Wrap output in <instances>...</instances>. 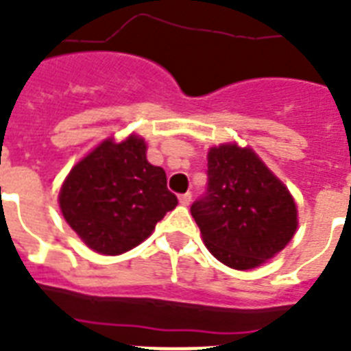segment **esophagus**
Wrapping results in <instances>:
<instances>
[{"instance_id": "34e87169", "label": "esophagus", "mask_w": 351, "mask_h": 351, "mask_svg": "<svg viewBox=\"0 0 351 351\" xmlns=\"http://www.w3.org/2000/svg\"><path fill=\"white\" fill-rule=\"evenodd\" d=\"M191 198H193L191 193H184V195L178 197V200H180L182 206H189V204H191Z\"/></svg>"}]
</instances>
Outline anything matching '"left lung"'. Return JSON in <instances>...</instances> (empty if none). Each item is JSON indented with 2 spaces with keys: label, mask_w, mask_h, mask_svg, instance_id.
I'll list each match as a JSON object with an SVG mask.
<instances>
[{
  "label": "left lung",
  "mask_w": 351,
  "mask_h": 351,
  "mask_svg": "<svg viewBox=\"0 0 351 351\" xmlns=\"http://www.w3.org/2000/svg\"><path fill=\"white\" fill-rule=\"evenodd\" d=\"M204 244L233 269L262 266L297 231V206L288 187L253 149L222 143L208 153V189L191 206Z\"/></svg>",
  "instance_id": "obj_1"
}]
</instances>
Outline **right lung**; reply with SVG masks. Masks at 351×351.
Instances as JSON below:
<instances>
[{"instance_id": "right-lung-1", "label": "right lung", "mask_w": 351, "mask_h": 351, "mask_svg": "<svg viewBox=\"0 0 351 351\" xmlns=\"http://www.w3.org/2000/svg\"><path fill=\"white\" fill-rule=\"evenodd\" d=\"M143 138H107L74 165L60 189L67 224L90 250L120 255L153 233L156 222L176 208L162 167L147 162Z\"/></svg>"}]
</instances>
